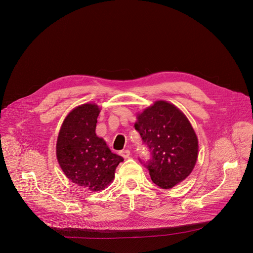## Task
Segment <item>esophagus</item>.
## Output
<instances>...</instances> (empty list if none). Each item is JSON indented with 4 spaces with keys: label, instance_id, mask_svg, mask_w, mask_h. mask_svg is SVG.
Wrapping results in <instances>:
<instances>
[{
    "label": "esophagus",
    "instance_id": "34e87169",
    "mask_svg": "<svg viewBox=\"0 0 253 253\" xmlns=\"http://www.w3.org/2000/svg\"><path fill=\"white\" fill-rule=\"evenodd\" d=\"M120 155L123 157V158H129L130 156V151L129 150H122L120 152Z\"/></svg>",
    "mask_w": 253,
    "mask_h": 253
}]
</instances>
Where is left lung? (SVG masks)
<instances>
[{
  "label": "left lung",
  "mask_w": 253,
  "mask_h": 253,
  "mask_svg": "<svg viewBox=\"0 0 253 253\" xmlns=\"http://www.w3.org/2000/svg\"><path fill=\"white\" fill-rule=\"evenodd\" d=\"M135 129L151 153L146 163L139 160L157 186L172 188L192 172L198 157V139L176 106L156 101L137 115Z\"/></svg>",
  "instance_id": "left-lung-1"
}]
</instances>
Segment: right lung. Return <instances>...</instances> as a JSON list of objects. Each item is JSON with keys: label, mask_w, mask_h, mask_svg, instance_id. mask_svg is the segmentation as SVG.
I'll return each mask as SVG.
<instances>
[{"label": "right lung", "mask_w": 253, "mask_h": 253, "mask_svg": "<svg viewBox=\"0 0 253 253\" xmlns=\"http://www.w3.org/2000/svg\"><path fill=\"white\" fill-rule=\"evenodd\" d=\"M100 109L83 104L65 118L56 145L58 162L72 182L91 191H100L115 177L116 167L124 159L108 148L95 133Z\"/></svg>", "instance_id": "1"}]
</instances>
